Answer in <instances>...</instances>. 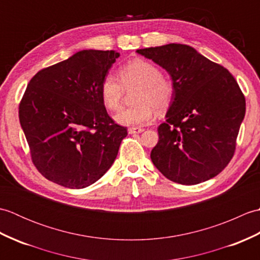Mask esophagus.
<instances>
[{
  "label": "esophagus",
  "instance_id": "esophagus-1",
  "mask_svg": "<svg viewBox=\"0 0 260 260\" xmlns=\"http://www.w3.org/2000/svg\"><path fill=\"white\" fill-rule=\"evenodd\" d=\"M144 129L141 128V127H131V128H128V134H139L142 133Z\"/></svg>",
  "mask_w": 260,
  "mask_h": 260
}]
</instances>
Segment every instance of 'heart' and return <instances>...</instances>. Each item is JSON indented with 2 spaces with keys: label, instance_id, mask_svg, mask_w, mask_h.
<instances>
[{
  "label": "heart",
  "instance_id": "1",
  "mask_svg": "<svg viewBox=\"0 0 260 260\" xmlns=\"http://www.w3.org/2000/svg\"><path fill=\"white\" fill-rule=\"evenodd\" d=\"M119 80L114 75H106L101 84V97L104 106L116 112L121 106L124 88L139 86L134 98L137 104L115 116L118 124L124 126H143L152 123L157 109L162 112L174 101L176 87L172 78L162 75L157 66L142 59H135L121 66Z\"/></svg>",
  "mask_w": 260,
  "mask_h": 260
}]
</instances>
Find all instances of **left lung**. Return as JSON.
Listing matches in <instances>:
<instances>
[{"label":"left lung","mask_w":260,"mask_h":260,"mask_svg":"<svg viewBox=\"0 0 260 260\" xmlns=\"http://www.w3.org/2000/svg\"><path fill=\"white\" fill-rule=\"evenodd\" d=\"M163 67L176 92L158 126L153 164L165 178L191 185L214 178L233 158L246 113L234 76L196 49L170 43L136 50Z\"/></svg>","instance_id":"1"}]
</instances>
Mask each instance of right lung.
Instances as JSON below:
<instances>
[{
	"mask_svg": "<svg viewBox=\"0 0 260 260\" xmlns=\"http://www.w3.org/2000/svg\"><path fill=\"white\" fill-rule=\"evenodd\" d=\"M118 57L114 50H82L27 84L20 124L33 164L49 181L82 189L113 165L127 128L107 114L101 84Z\"/></svg>",
	"mask_w": 260,
	"mask_h": 260,
	"instance_id": "1",
	"label": "right lung"
}]
</instances>
